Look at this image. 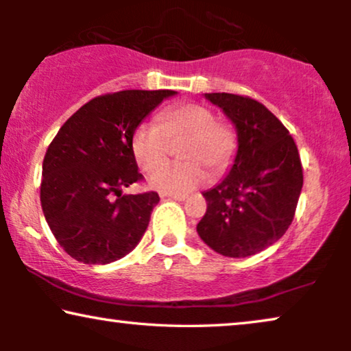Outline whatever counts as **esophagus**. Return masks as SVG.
<instances>
[{
    "mask_svg": "<svg viewBox=\"0 0 351 351\" xmlns=\"http://www.w3.org/2000/svg\"><path fill=\"white\" fill-rule=\"evenodd\" d=\"M162 196V198H165V196H166V198H171V199H177V201H184L185 198H186V196L185 195H161Z\"/></svg>",
    "mask_w": 351,
    "mask_h": 351,
    "instance_id": "34e87169",
    "label": "esophagus"
}]
</instances>
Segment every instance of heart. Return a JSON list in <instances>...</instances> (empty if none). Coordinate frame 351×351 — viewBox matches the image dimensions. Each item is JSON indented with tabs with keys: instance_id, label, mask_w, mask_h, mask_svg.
I'll use <instances>...</instances> for the list:
<instances>
[{
	"instance_id": "1",
	"label": "heart",
	"mask_w": 351,
	"mask_h": 351,
	"mask_svg": "<svg viewBox=\"0 0 351 351\" xmlns=\"http://www.w3.org/2000/svg\"><path fill=\"white\" fill-rule=\"evenodd\" d=\"M158 124L142 123L131 138L137 166L150 172L181 143L178 154L184 161L153 172L150 185L166 195H186L206 180V171L219 177L233 166L239 136L232 123L219 119L215 110L199 102L172 105L158 113Z\"/></svg>"
}]
</instances>
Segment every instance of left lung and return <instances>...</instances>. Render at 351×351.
<instances>
[{
    "mask_svg": "<svg viewBox=\"0 0 351 351\" xmlns=\"http://www.w3.org/2000/svg\"><path fill=\"white\" fill-rule=\"evenodd\" d=\"M238 129L239 150L228 176L206 191L208 209L196 232L215 252L247 257L289 228L304 185L294 138L285 124L247 95L206 94Z\"/></svg>",
    "mask_w": 351,
    "mask_h": 351,
    "instance_id": "obj_1",
    "label": "left lung"
}]
</instances>
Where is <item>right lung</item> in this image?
I'll return each mask as SVG.
<instances>
[{"mask_svg": "<svg viewBox=\"0 0 351 351\" xmlns=\"http://www.w3.org/2000/svg\"><path fill=\"white\" fill-rule=\"evenodd\" d=\"M176 90H119L90 99L64 123L43 161L41 208L76 261L99 265L131 252L145 233L156 191L123 195L143 180L131 150L138 123Z\"/></svg>", "mask_w": 351, "mask_h": 351, "instance_id": "add662e5", "label": "right lung"}]
</instances>
